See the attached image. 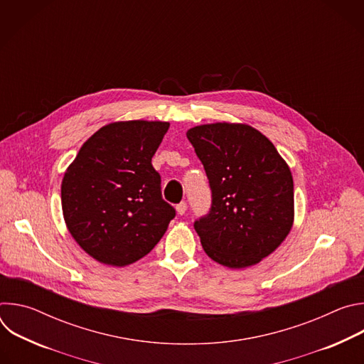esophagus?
<instances>
[{
    "label": "esophagus",
    "instance_id": "1",
    "mask_svg": "<svg viewBox=\"0 0 364 364\" xmlns=\"http://www.w3.org/2000/svg\"><path fill=\"white\" fill-rule=\"evenodd\" d=\"M176 210H177V213H178L180 216H183V215L186 213V210H187V203H186V201H181L180 204H177V205H176Z\"/></svg>",
    "mask_w": 364,
    "mask_h": 364
}]
</instances>
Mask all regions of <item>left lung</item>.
Returning a JSON list of instances; mask_svg holds the SVG:
<instances>
[{"label": "left lung", "instance_id": "1", "mask_svg": "<svg viewBox=\"0 0 364 364\" xmlns=\"http://www.w3.org/2000/svg\"><path fill=\"white\" fill-rule=\"evenodd\" d=\"M186 135L212 188L210 213L194 223L204 252L232 269L259 264L294 225L289 166L262 132L246 124H204Z\"/></svg>", "mask_w": 364, "mask_h": 364}]
</instances>
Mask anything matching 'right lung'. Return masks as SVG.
Wrapping results in <instances>:
<instances>
[{
	"mask_svg": "<svg viewBox=\"0 0 364 364\" xmlns=\"http://www.w3.org/2000/svg\"><path fill=\"white\" fill-rule=\"evenodd\" d=\"M170 122L118 121L97 129L62 180V210L76 243L97 262L124 268L160 242L176 210L151 160Z\"/></svg>",
	"mask_w": 364,
	"mask_h": 364,
	"instance_id": "1",
	"label": "right lung"
}]
</instances>
